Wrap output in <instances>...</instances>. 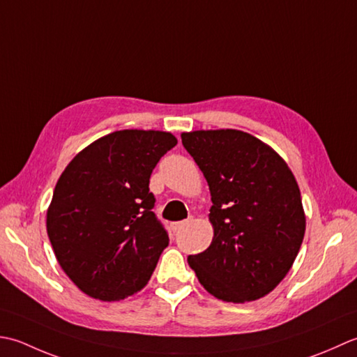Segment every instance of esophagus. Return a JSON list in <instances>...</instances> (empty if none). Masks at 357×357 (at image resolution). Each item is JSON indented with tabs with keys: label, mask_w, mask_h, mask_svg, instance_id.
Wrapping results in <instances>:
<instances>
[{
	"label": "esophagus",
	"mask_w": 357,
	"mask_h": 357,
	"mask_svg": "<svg viewBox=\"0 0 357 357\" xmlns=\"http://www.w3.org/2000/svg\"><path fill=\"white\" fill-rule=\"evenodd\" d=\"M189 223V219L188 220H180V222H174L172 223V229H174V232H178L180 229H183L186 225Z\"/></svg>",
	"instance_id": "esophagus-1"
}]
</instances>
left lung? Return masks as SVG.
Returning <instances> with one entry per match:
<instances>
[{
  "mask_svg": "<svg viewBox=\"0 0 357 357\" xmlns=\"http://www.w3.org/2000/svg\"><path fill=\"white\" fill-rule=\"evenodd\" d=\"M181 143L208 181L214 228L209 248L188 264L217 299L257 301L285 278L303 240L305 213L293 172L278 152L243 130L183 132Z\"/></svg>",
  "mask_w": 357,
  "mask_h": 357,
  "instance_id": "8db88e82",
  "label": "left lung"
}]
</instances>
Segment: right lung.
<instances>
[{
	"mask_svg": "<svg viewBox=\"0 0 357 357\" xmlns=\"http://www.w3.org/2000/svg\"><path fill=\"white\" fill-rule=\"evenodd\" d=\"M176 144L162 130H117L78 152L58 178L47 236L58 264L84 294L121 301L151 279L169 237L152 211L149 178Z\"/></svg>",
	"mask_w": 357,
	"mask_h": 357,
	"instance_id": "1",
	"label": "right lung"
}]
</instances>
